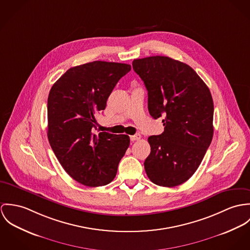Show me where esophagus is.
I'll return each instance as SVG.
<instances>
[{
  "label": "esophagus",
  "instance_id": "1",
  "mask_svg": "<svg viewBox=\"0 0 250 250\" xmlns=\"http://www.w3.org/2000/svg\"><path fill=\"white\" fill-rule=\"evenodd\" d=\"M140 139H141V135H140V134H135V135H131V136H130V140H131L132 142L139 141Z\"/></svg>",
  "mask_w": 250,
  "mask_h": 250
}]
</instances>
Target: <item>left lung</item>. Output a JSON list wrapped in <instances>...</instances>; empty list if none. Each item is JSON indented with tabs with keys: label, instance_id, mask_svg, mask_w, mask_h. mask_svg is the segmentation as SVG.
Wrapping results in <instances>:
<instances>
[{
	"label": "left lung",
	"instance_id": "1",
	"mask_svg": "<svg viewBox=\"0 0 250 250\" xmlns=\"http://www.w3.org/2000/svg\"><path fill=\"white\" fill-rule=\"evenodd\" d=\"M132 66L147 90L150 116L163 117L165 126L147 139L146 175L156 185L178 186L194 174L212 142V95L193 68L167 56L134 59Z\"/></svg>",
	"mask_w": 250,
	"mask_h": 250
}]
</instances>
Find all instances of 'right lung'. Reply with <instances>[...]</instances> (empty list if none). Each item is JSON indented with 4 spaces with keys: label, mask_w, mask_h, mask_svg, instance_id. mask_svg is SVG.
<instances>
[{
    "label": "right lung",
    "mask_w": 250,
    "mask_h": 250,
    "mask_svg": "<svg viewBox=\"0 0 250 250\" xmlns=\"http://www.w3.org/2000/svg\"><path fill=\"white\" fill-rule=\"evenodd\" d=\"M129 64L93 61L70 68L48 97V139L65 171L85 186L98 187L115 178L129 146L127 135L95 134L96 116L105 109L118 82Z\"/></svg>",
    "instance_id": "right-lung-1"
}]
</instances>
